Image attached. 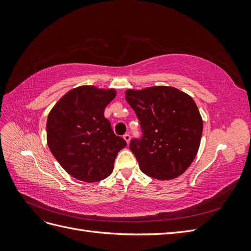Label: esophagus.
I'll use <instances>...</instances> for the list:
<instances>
[{"mask_svg": "<svg viewBox=\"0 0 251 251\" xmlns=\"http://www.w3.org/2000/svg\"><path fill=\"white\" fill-rule=\"evenodd\" d=\"M124 139L126 141V143L130 142V140H131V136H130V134H128V133H126V134L124 135Z\"/></svg>", "mask_w": 251, "mask_h": 251, "instance_id": "34e87169", "label": "esophagus"}]
</instances>
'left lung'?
Returning a JSON list of instances; mask_svg holds the SVG:
<instances>
[{"label": "left lung", "mask_w": 251, "mask_h": 251, "mask_svg": "<svg viewBox=\"0 0 251 251\" xmlns=\"http://www.w3.org/2000/svg\"><path fill=\"white\" fill-rule=\"evenodd\" d=\"M126 100L137 116L141 137L130 150L148 176L174 179L183 174L198 151L203 121L193 98L172 87L128 90Z\"/></svg>", "instance_id": "obj_1"}]
</instances>
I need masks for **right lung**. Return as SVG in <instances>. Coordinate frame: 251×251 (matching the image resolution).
<instances>
[{"instance_id": "1", "label": "right lung", "mask_w": 251, "mask_h": 251, "mask_svg": "<svg viewBox=\"0 0 251 251\" xmlns=\"http://www.w3.org/2000/svg\"><path fill=\"white\" fill-rule=\"evenodd\" d=\"M115 95L112 89L78 87L49 113L48 147L63 169L80 181L97 182L110 176L117 153L126 146L103 115Z\"/></svg>"}]
</instances>
